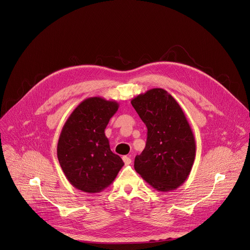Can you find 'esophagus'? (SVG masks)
I'll return each mask as SVG.
<instances>
[{"instance_id": "obj_1", "label": "esophagus", "mask_w": 250, "mask_h": 250, "mask_svg": "<svg viewBox=\"0 0 250 250\" xmlns=\"http://www.w3.org/2000/svg\"><path fill=\"white\" fill-rule=\"evenodd\" d=\"M123 161H124V163H125V165H129V164H131V158L130 157H128V156H123Z\"/></svg>"}]
</instances>
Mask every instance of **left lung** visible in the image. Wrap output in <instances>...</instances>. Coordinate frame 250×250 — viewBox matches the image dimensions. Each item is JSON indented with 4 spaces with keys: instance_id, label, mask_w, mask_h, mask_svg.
I'll list each match as a JSON object with an SVG mask.
<instances>
[{
    "instance_id": "1",
    "label": "left lung",
    "mask_w": 250,
    "mask_h": 250,
    "mask_svg": "<svg viewBox=\"0 0 250 250\" xmlns=\"http://www.w3.org/2000/svg\"><path fill=\"white\" fill-rule=\"evenodd\" d=\"M131 104L147 127L146 146L134 168L153 188L167 192L188 178L195 159L193 132L178 102L164 89L139 94Z\"/></svg>"
}]
</instances>
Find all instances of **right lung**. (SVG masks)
<instances>
[{"instance_id": "1", "label": "right lung", "mask_w": 250, "mask_h": 250, "mask_svg": "<svg viewBox=\"0 0 250 250\" xmlns=\"http://www.w3.org/2000/svg\"><path fill=\"white\" fill-rule=\"evenodd\" d=\"M119 104L101 97L82 101L65 122L57 156L68 181L87 193H98L116 178L124 162L110 149L105 129Z\"/></svg>"}]
</instances>
